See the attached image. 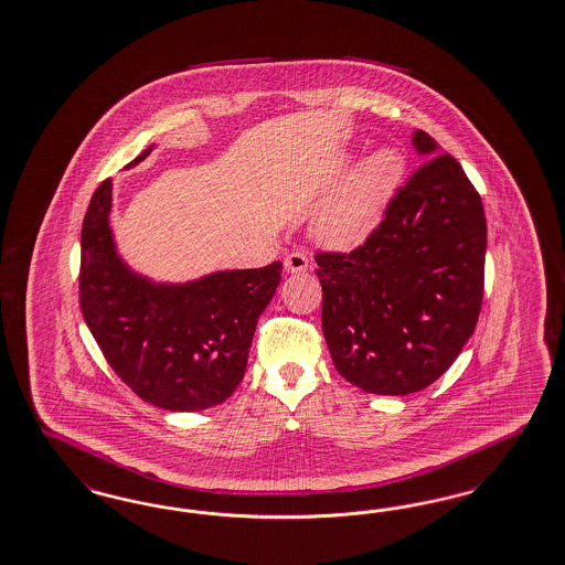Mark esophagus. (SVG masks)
<instances>
[{
    "instance_id": "34e87169",
    "label": "esophagus",
    "mask_w": 565,
    "mask_h": 565,
    "mask_svg": "<svg viewBox=\"0 0 565 565\" xmlns=\"http://www.w3.org/2000/svg\"><path fill=\"white\" fill-rule=\"evenodd\" d=\"M284 267H286L288 273H305L311 269V260H309V256L305 252H292V254L286 256Z\"/></svg>"
}]
</instances>
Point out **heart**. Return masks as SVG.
Wrapping results in <instances>:
<instances>
[{"label": "heart", "instance_id": "1", "mask_svg": "<svg viewBox=\"0 0 565 565\" xmlns=\"http://www.w3.org/2000/svg\"><path fill=\"white\" fill-rule=\"evenodd\" d=\"M404 172L406 159L391 147L363 159L319 212L316 221L319 242L334 249L362 248L383 223Z\"/></svg>", "mask_w": 565, "mask_h": 565}]
</instances>
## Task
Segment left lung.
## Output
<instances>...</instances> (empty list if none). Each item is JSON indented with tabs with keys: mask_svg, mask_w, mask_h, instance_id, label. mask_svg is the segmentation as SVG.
<instances>
[{
	"mask_svg": "<svg viewBox=\"0 0 565 565\" xmlns=\"http://www.w3.org/2000/svg\"><path fill=\"white\" fill-rule=\"evenodd\" d=\"M412 142L427 161L397 189L370 242L316 254L332 362L376 395L435 383L471 339L483 300L481 198L450 153L436 156L427 132L416 130Z\"/></svg>",
	"mask_w": 565,
	"mask_h": 565,
	"instance_id": "obj_1",
	"label": "left lung"
}]
</instances>
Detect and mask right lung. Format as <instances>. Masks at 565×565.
<instances>
[{
  "mask_svg": "<svg viewBox=\"0 0 565 565\" xmlns=\"http://www.w3.org/2000/svg\"><path fill=\"white\" fill-rule=\"evenodd\" d=\"M111 191V179L98 184L82 225L79 307L92 337L142 402L172 412L223 404L246 374L252 337L281 281V263L156 284L115 249Z\"/></svg>",
  "mask_w": 565,
  "mask_h": 565,
  "instance_id": "obj_1",
  "label": "right lung"
}]
</instances>
